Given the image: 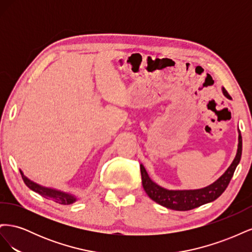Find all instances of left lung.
Listing matches in <instances>:
<instances>
[{
  "mask_svg": "<svg viewBox=\"0 0 252 252\" xmlns=\"http://www.w3.org/2000/svg\"><path fill=\"white\" fill-rule=\"evenodd\" d=\"M223 94L226 97L229 98L230 95L228 94L225 88H223ZM242 156V135L239 131V145L236 156L233 159L231 165L228 167V169L222 177L219 178L215 183L211 185L196 190H168L161 186L157 185L155 182H152L149 178V175L144 168V166L141 165V175H142V184L143 188L148 196L152 201L164 206L166 208L179 211H187L193 208L200 207V206L210 203L217 200L218 197L222 194L228 184L230 183V180L234 173L236 166L241 161Z\"/></svg>",
  "mask_w": 252,
  "mask_h": 252,
  "instance_id": "1",
  "label": "left lung"
}]
</instances>
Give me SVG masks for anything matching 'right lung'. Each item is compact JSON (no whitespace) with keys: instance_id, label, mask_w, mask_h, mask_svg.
Here are the masks:
<instances>
[{"instance_id":"obj_1","label":"right lung","mask_w":252,"mask_h":252,"mask_svg":"<svg viewBox=\"0 0 252 252\" xmlns=\"http://www.w3.org/2000/svg\"><path fill=\"white\" fill-rule=\"evenodd\" d=\"M21 174H22L23 181H24V183L28 188H30L32 190H33V191L41 194L42 196L46 197V199H48V200H52V201H55L56 203L62 204V205H69V204H72L73 202L77 201V199H75V197L72 194L60 191V190H56V189H52V188L43 187L39 184H36V183L30 181L29 179H27L24 175V173H23L22 171H21Z\"/></svg>"}]
</instances>
